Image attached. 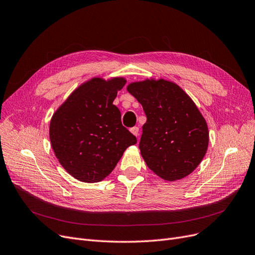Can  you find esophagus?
<instances>
[{
	"instance_id": "esophagus-1",
	"label": "esophagus",
	"mask_w": 255,
	"mask_h": 255,
	"mask_svg": "<svg viewBox=\"0 0 255 255\" xmlns=\"http://www.w3.org/2000/svg\"><path fill=\"white\" fill-rule=\"evenodd\" d=\"M130 131H131V133H133L136 137H138V136H139V128H138V127L131 128H130Z\"/></svg>"
}]
</instances>
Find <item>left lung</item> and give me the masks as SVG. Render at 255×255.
Instances as JSON below:
<instances>
[{"label": "left lung", "mask_w": 255, "mask_h": 255, "mask_svg": "<svg viewBox=\"0 0 255 255\" xmlns=\"http://www.w3.org/2000/svg\"><path fill=\"white\" fill-rule=\"evenodd\" d=\"M128 91L146 116L139 148L148 168L167 181L191 174L206 154L209 136L206 121L190 97L164 79L133 83Z\"/></svg>", "instance_id": "1"}]
</instances>
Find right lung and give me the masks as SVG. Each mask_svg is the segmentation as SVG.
Returning <instances> with one entry per match:
<instances>
[{"label": "right lung", "instance_id": "obj_1", "mask_svg": "<svg viewBox=\"0 0 255 255\" xmlns=\"http://www.w3.org/2000/svg\"><path fill=\"white\" fill-rule=\"evenodd\" d=\"M126 79L93 78L81 85L55 112L50 141L62 166L75 179L95 183L111 174L137 138L122 126L113 105Z\"/></svg>", "mask_w": 255, "mask_h": 255}]
</instances>
